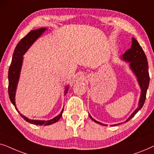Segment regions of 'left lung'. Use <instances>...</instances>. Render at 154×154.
Masks as SVG:
<instances>
[{"label": "left lung", "mask_w": 154, "mask_h": 154, "mask_svg": "<svg viewBox=\"0 0 154 154\" xmlns=\"http://www.w3.org/2000/svg\"><path fill=\"white\" fill-rule=\"evenodd\" d=\"M123 57L124 60L130 62V67L132 70L135 73L137 77L139 83H140L141 89H142V93H141V98L139 102V106L138 108L132 113L126 122L130 121L139 111L142 109L143 105L144 104L145 100H146V91L148 89L149 85V66L148 62H147V59L146 54H144V50L141 47L137 41L134 38H132V45L130 49H128L125 53L123 54ZM92 120L95 122L97 123L101 124L102 123L100 122L95 121L90 116Z\"/></svg>", "instance_id": "obj_1"}]
</instances>
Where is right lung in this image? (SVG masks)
Here are the masks:
<instances>
[{
	"label": "right lung",
	"instance_id": "1",
	"mask_svg": "<svg viewBox=\"0 0 154 154\" xmlns=\"http://www.w3.org/2000/svg\"><path fill=\"white\" fill-rule=\"evenodd\" d=\"M45 28H41L39 29H36V30L31 31L28 34L25 35L24 38L21 39V41L19 42L17 45L15 49H14V52L12 56V62L10 64L9 71H8V94H9L10 100L11 102L13 104V105L16 108L15 102H14V96H15V91L17 88V84L19 77H20V73L21 70V66H22V55L25 53V52L29 49V48L32 45L33 42L38 38L40 35L42 34L43 31H45ZM67 91V88L66 90V92ZM64 111V109H62V112L60 114L54 118L53 119L50 120V121H35V120H30L25 117L24 116L20 113L21 116L24 119L25 121L29 122L33 125H51L52 123H56L62 116V112Z\"/></svg>",
	"mask_w": 154,
	"mask_h": 154
}]
</instances>
